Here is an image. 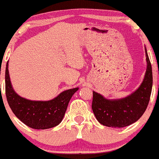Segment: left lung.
Segmentation results:
<instances>
[{"label": "left lung", "instance_id": "1", "mask_svg": "<svg viewBox=\"0 0 159 159\" xmlns=\"http://www.w3.org/2000/svg\"><path fill=\"white\" fill-rule=\"evenodd\" d=\"M147 67L139 87L125 98L109 99L93 91L92 109L98 122L108 127L128 126L140 119L148 105L152 88V70L146 48Z\"/></svg>", "mask_w": 159, "mask_h": 159}]
</instances>
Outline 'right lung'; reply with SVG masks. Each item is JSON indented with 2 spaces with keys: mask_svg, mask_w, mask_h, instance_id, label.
<instances>
[{
  "mask_svg": "<svg viewBox=\"0 0 159 159\" xmlns=\"http://www.w3.org/2000/svg\"><path fill=\"white\" fill-rule=\"evenodd\" d=\"M79 88L60 93L54 99L48 101H35L20 96L12 87L8 61L5 70V91L7 100L11 110L27 126L35 129H47L58 125L62 122L73 95Z\"/></svg>",
  "mask_w": 159,
  "mask_h": 159,
  "instance_id": "1",
  "label": "right lung"
}]
</instances>
